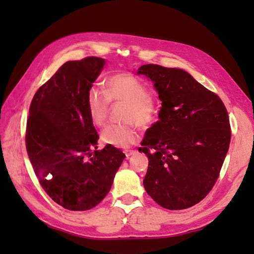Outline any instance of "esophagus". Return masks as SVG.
Instances as JSON below:
<instances>
[{
    "label": "esophagus",
    "instance_id": "esophagus-1",
    "mask_svg": "<svg viewBox=\"0 0 254 254\" xmlns=\"http://www.w3.org/2000/svg\"><path fill=\"white\" fill-rule=\"evenodd\" d=\"M135 150H126V152H124V154H126V157L127 158H128L130 157V156H132V155H135Z\"/></svg>",
    "mask_w": 254,
    "mask_h": 254
}]
</instances>
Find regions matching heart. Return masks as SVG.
Wrapping results in <instances>:
<instances>
[{
	"label": "heart",
	"instance_id": "1",
	"mask_svg": "<svg viewBox=\"0 0 254 254\" xmlns=\"http://www.w3.org/2000/svg\"><path fill=\"white\" fill-rule=\"evenodd\" d=\"M108 94L104 90L91 86L86 94V110L97 127L105 124L110 100L127 101L128 107L124 115L123 124H109L101 132V139L106 144L118 148H127L135 144L139 138V127L152 122L157 108L149 97V90L141 79L131 73L113 74L107 80Z\"/></svg>",
	"mask_w": 254,
	"mask_h": 254
}]
</instances>
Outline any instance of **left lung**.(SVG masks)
<instances>
[{
    "label": "left lung",
    "instance_id": "8db88e82",
    "mask_svg": "<svg viewBox=\"0 0 254 254\" xmlns=\"http://www.w3.org/2000/svg\"><path fill=\"white\" fill-rule=\"evenodd\" d=\"M136 74L153 80L161 100L159 120L138 148L149 160L144 188L161 207L189 208L219 177L231 137L227 109L181 68L145 64Z\"/></svg>",
    "mask_w": 254,
    "mask_h": 254
}]
</instances>
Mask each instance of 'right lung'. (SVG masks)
I'll return each instance as SVG.
<instances>
[{
    "mask_svg": "<svg viewBox=\"0 0 254 254\" xmlns=\"http://www.w3.org/2000/svg\"><path fill=\"white\" fill-rule=\"evenodd\" d=\"M104 65L97 57L65 62L29 108L26 149L32 168L48 195L69 210L98 205L126 157L112 145L96 150L99 135L86 110V94Z\"/></svg>",
    "mask_w": 254,
    "mask_h": 254,
    "instance_id": "right-lung-1",
    "label": "right lung"
}]
</instances>
